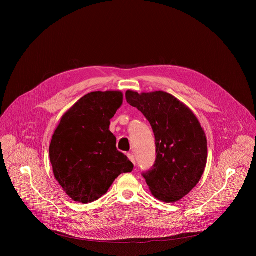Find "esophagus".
I'll use <instances>...</instances> for the list:
<instances>
[{"instance_id": "esophagus-1", "label": "esophagus", "mask_w": 256, "mask_h": 256, "mask_svg": "<svg viewBox=\"0 0 256 256\" xmlns=\"http://www.w3.org/2000/svg\"><path fill=\"white\" fill-rule=\"evenodd\" d=\"M128 159L132 162V164H134V165H136V159H134V156L132 154H128Z\"/></svg>"}]
</instances>
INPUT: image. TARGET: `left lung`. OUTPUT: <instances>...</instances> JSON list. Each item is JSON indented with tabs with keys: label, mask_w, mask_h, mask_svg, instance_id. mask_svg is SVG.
Masks as SVG:
<instances>
[{
	"label": "left lung",
	"mask_w": 256,
	"mask_h": 256,
	"mask_svg": "<svg viewBox=\"0 0 256 256\" xmlns=\"http://www.w3.org/2000/svg\"><path fill=\"white\" fill-rule=\"evenodd\" d=\"M126 101L138 108L153 128L156 161L142 176L159 200L175 202L188 194L204 174L208 159L204 130L190 109L163 91L128 90Z\"/></svg>",
	"instance_id": "8db88e82"
}]
</instances>
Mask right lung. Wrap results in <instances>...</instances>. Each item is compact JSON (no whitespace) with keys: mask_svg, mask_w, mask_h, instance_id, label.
Wrapping results in <instances>:
<instances>
[{"mask_svg":"<svg viewBox=\"0 0 256 256\" xmlns=\"http://www.w3.org/2000/svg\"><path fill=\"white\" fill-rule=\"evenodd\" d=\"M122 100L120 91L91 92L68 109L54 130L50 163L56 179L72 200H97L122 173L134 169L109 130Z\"/></svg>","mask_w":256,"mask_h":256,"instance_id":"add662e5","label":"right lung"}]
</instances>
